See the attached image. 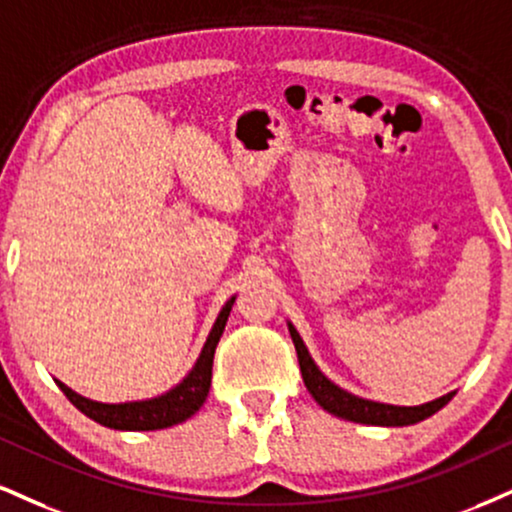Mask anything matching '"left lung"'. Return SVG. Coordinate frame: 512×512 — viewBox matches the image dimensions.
I'll return each mask as SVG.
<instances>
[{
  "label": "left lung",
  "mask_w": 512,
  "mask_h": 512,
  "mask_svg": "<svg viewBox=\"0 0 512 512\" xmlns=\"http://www.w3.org/2000/svg\"><path fill=\"white\" fill-rule=\"evenodd\" d=\"M288 331H291L295 353H298L300 372H303V381L307 391L312 393V398L331 415L341 417V420L360 422V424H374V427H408V424H417L427 417H432L434 412H439L443 405L455 396V391L446 393V396L429 400L422 405H389V403H377V400H367L348 393L341 386H336L322 369L317 367V362L312 360L310 350L300 338L298 329L288 322Z\"/></svg>",
  "instance_id": "8db88e82"
}]
</instances>
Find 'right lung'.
<instances>
[{
	"label": "right lung",
	"mask_w": 512,
	"mask_h": 512,
	"mask_svg": "<svg viewBox=\"0 0 512 512\" xmlns=\"http://www.w3.org/2000/svg\"><path fill=\"white\" fill-rule=\"evenodd\" d=\"M233 303H236V295H231V298L226 300V305L221 307L217 322H214L212 331H209L205 346H202L200 357L195 360L193 369L183 377V381H178L174 389L162 393V396L128 400V403H100V400L80 396V393L69 389L66 384H61L59 379L54 381H57L59 389L66 393V398H69L83 415L100 422L102 427L119 429V432H155V429H166L174 427V424L186 422L188 417H193L207 400L209 384H212L214 350H217L219 338L224 334L226 319L231 315Z\"/></svg>",
	"instance_id": "right-lung-1"
}]
</instances>
